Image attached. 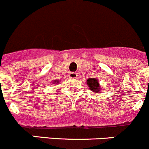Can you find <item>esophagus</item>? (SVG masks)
<instances>
[{"instance_id": "esophagus-1", "label": "esophagus", "mask_w": 149, "mask_h": 149, "mask_svg": "<svg viewBox=\"0 0 149 149\" xmlns=\"http://www.w3.org/2000/svg\"><path fill=\"white\" fill-rule=\"evenodd\" d=\"M69 77L71 78V79H76V77H77V73H75V72H71V73H69Z\"/></svg>"}]
</instances>
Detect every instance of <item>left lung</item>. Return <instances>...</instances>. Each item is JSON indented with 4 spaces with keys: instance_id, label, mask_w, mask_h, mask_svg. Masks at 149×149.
<instances>
[{
    "instance_id": "1",
    "label": "left lung",
    "mask_w": 149,
    "mask_h": 149,
    "mask_svg": "<svg viewBox=\"0 0 149 149\" xmlns=\"http://www.w3.org/2000/svg\"><path fill=\"white\" fill-rule=\"evenodd\" d=\"M87 84L89 87L90 90L95 93L100 92V85H99V81L96 79H89L87 80Z\"/></svg>"
}]
</instances>
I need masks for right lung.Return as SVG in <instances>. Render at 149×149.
Here are the masks:
<instances>
[{
	"instance_id": "add662e5",
	"label": "right lung",
	"mask_w": 149,
	"mask_h": 149,
	"mask_svg": "<svg viewBox=\"0 0 149 149\" xmlns=\"http://www.w3.org/2000/svg\"><path fill=\"white\" fill-rule=\"evenodd\" d=\"M56 82H57V83H58V81H55V83H54V84H56Z\"/></svg>"
}]
</instances>
